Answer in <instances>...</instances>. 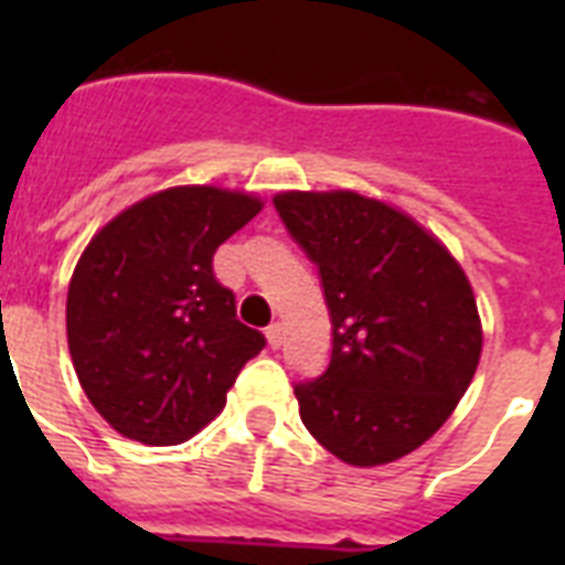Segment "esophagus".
<instances>
[{"mask_svg":"<svg viewBox=\"0 0 565 565\" xmlns=\"http://www.w3.org/2000/svg\"><path fill=\"white\" fill-rule=\"evenodd\" d=\"M266 340H269V345H273V349H278V345L284 343V326H281V322H273V326L266 328Z\"/></svg>","mask_w":565,"mask_h":565,"instance_id":"34e87169","label":"esophagus"}]
</instances>
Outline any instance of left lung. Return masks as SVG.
<instances>
[{
	"mask_svg": "<svg viewBox=\"0 0 565 565\" xmlns=\"http://www.w3.org/2000/svg\"><path fill=\"white\" fill-rule=\"evenodd\" d=\"M284 228L317 264L331 361L296 384L305 428L343 463L411 455L451 416L481 358L460 264L407 213L352 190L278 193Z\"/></svg>",
	"mask_w": 565,
	"mask_h": 565,
	"instance_id": "8db88e82",
	"label": "left lung"
}]
</instances>
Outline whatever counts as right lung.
Masks as SVG:
<instances>
[{"label": "right lung", "mask_w": 565, "mask_h": 565, "mask_svg": "<svg viewBox=\"0 0 565 565\" xmlns=\"http://www.w3.org/2000/svg\"><path fill=\"white\" fill-rule=\"evenodd\" d=\"M260 207L248 193L170 188L131 204L84 248L66 340L82 390L122 437L190 439L266 345L213 275V252Z\"/></svg>", "instance_id": "obj_1"}]
</instances>
